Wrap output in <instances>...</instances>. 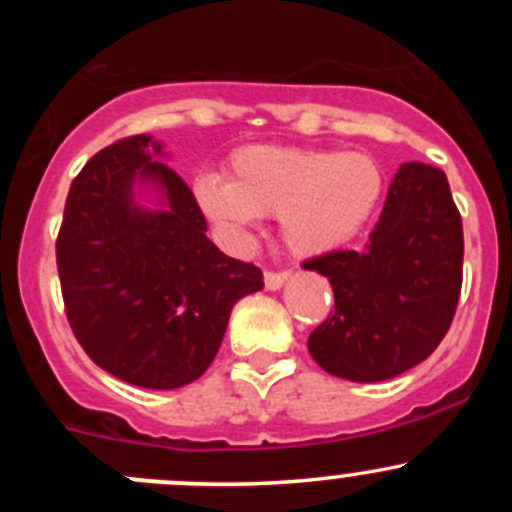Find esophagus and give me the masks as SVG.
<instances>
[{
	"label": "esophagus",
	"instance_id": "esophagus-1",
	"mask_svg": "<svg viewBox=\"0 0 512 512\" xmlns=\"http://www.w3.org/2000/svg\"><path fill=\"white\" fill-rule=\"evenodd\" d=\"M287 280H289V272H265V287L270 289V292L280 289Z\"/></svg>",
	"mask_w": 512,
	"mask_h": 512
}]
</instances>
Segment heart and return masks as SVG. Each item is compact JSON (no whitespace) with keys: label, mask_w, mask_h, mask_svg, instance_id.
<instances>
[{"label":"heart","mask_w":512,"mask_h":512,"mask_svg":"<svg viewBox=\"0 0 512 512\" xmlns=\"http://www.w3.org/2000/svg\"><path fill=\"white\" fill-rule=\"evenodd\" d=\"M384 173L366 153L247 146L230 158V180L195 183L203 213L232 237L260 218H280V235L299 257H317L354 240L374 218Z\"/></svg>","instance_id":"heart-1"}]
</instances>
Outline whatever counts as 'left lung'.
Wrapping results in <instances>:
<instances>
[{"label": "left lung", "instance_id": "left-lung-1", "mask_svg": "<svg viewBox=\"0 0 512 512\" xmlns=\"http://www.w3.org/2000/svg\"><path fill=\"white\" fill-rule=\"evenodd\" d=\"M334 292V314L309 334L312 359L371 384L421 364L446 337L463 280V223L446 173L404 163L364 250L304 262Z\"/></svg>", "mask_w": 512, "mask_h": 512}]
</instances>
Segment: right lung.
I'll list each match as a JSON object with an SVG mask.
<instances>
[{
	"mask_svg": "<svg viewBox=\"0 0 512 512\" xmlns=\"http://www.w3.org/2000/svg\"><path fill=\"white\" fill-rule=\"evenodd\" d=\"M163 158L148 133L96 153L71 183L56 240L84 352L116 379L160 391L200 379L232 307L265 287L255 265L210 242L198 200Z\"/></svg>",
	"mask_w": 512,
	"mask_h": 512,
	"instance_id": "add662e5",
	"label": "right lung"
}]
</instances>
